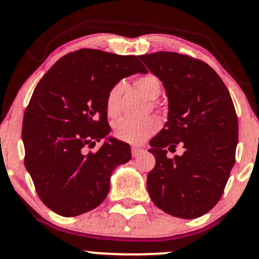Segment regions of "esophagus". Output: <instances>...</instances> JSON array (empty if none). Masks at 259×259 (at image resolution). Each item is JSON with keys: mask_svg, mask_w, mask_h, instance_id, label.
I'll list each match as a JSON object with an SVG mask.
<instances>
[{"mask_svg": "<svg viewBox=\"0 0 259 259\" xmlns=\"http://www.w3.org/2000/svg\"><path fill=\"white\" fill-rule=\"evenodd\" d=\"M144 153H145V150L142 147H140V146H133L132 147L133 157H139V156H141V154H144Z\"/></svg>", "mask_w": 259, "mask_h": 259, "instance_id": "esophagus-1", "label": "esophagus"}]
</instances>
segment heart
<instances>
[{
    "label": "heart",
    "mask_w": 259,
    "mask_h": 259,
    "mask_svg": "<svg viewBox=\"0 0 259 259\" xmlns=\"http://www.w3.org/2000/svg\"><path fill=\"white\" fill-rule=\"evenodd\" d=\"M135 84L150 100H156L160 95L162 86L159 79L153 74H146L136 79ZM123 92V84L118 82L109 90L106 99V109L108 115L114 117L119 112V100ZM159 129V120L154 117H148L145 119H130L123 118L115 124L114 134L121 141L130 144H141L147 138H150Z\"/></svg>",
    "instance_id": "b5f03b06"
}]
</instances>
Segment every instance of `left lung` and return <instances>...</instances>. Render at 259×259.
I'll use <instances>...</instances> for the list:
<instances>
[{
	"instance_id": "left-lung-1",
	"label": "left lung",
	"mask_w": 259,
	"mask_h": 259,
	"mask_svg": "<svg viewBox=\"0 0 259 259\" xmlns=\"http://www.w3.org/2000/svg\"><path fill=\"white\" fill-rule=\"evenodd\" d=\"M163 82L168 121L150 141L156 165L147 175L151 200L183 219L206 214L221 200L235 163L239 123L227 86L207 63L175 52L139 56ZM180 143L181 156L168 159Z\"/></svg>"
}]
</instances>
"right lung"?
<instances>
[{
  "label": "right lung",
  "mask_w": 259,
  "mask_h": 259,
  "mask_svg": "<svg viewBox=\"0 0 259 259\" xmlns=\"http://www.w3.org/2000/svg\"><path fill=\"white\" fill-rule=\"evenodd\" d=\"M147 73L136 56L81 49L50 68L23 118L24 164L50 209L75 217L102 203L115 167L132 159L130 146L107 138L106 99L120 79ZM102 138L97 153H84Z\"/></svg>",
  "instance_id": "obj_1"
}]
</instances>
